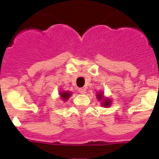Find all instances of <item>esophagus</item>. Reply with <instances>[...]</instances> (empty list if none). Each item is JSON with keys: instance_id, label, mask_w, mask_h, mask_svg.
<instances>
[{"instance_id": "obj_1", "label": "esophagus", "mask_w": 159, "mask_h": 159, "mask_svg": "<svg viewBox=\"0 0 159 159\" xmlns=\"http://www.w3.org/2000/svg\"><path fill=\"white\" fill-rule=\"evenodd\" d=\"M79 92L81 93V94H85L86 93V89H85L84 87H82V88H79Z\"/></svg>"}]
</instances>
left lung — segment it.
Returning a JSON list of instances; mask_svg holds the SVG:
<instances>
[{
    "mask_svg": "<svg viewBox=\"0 0 159 159\" xmlns=\"http://www.w3.org/2000/svg\"><path fill=\"white\" fill-rule=\"evenodd\" d=\"M102 97H102V93H98V94H97V98H98L99 100L102 99ZM103 101H104V102H103V105H102V106H110V104H111V101H110V100L104 99Z\"/></svg>",
    "mask_w": 159,
    "mask_h": 159,
    "instance_id": "left-lung-1",
    "label": "left lung"
}]
</instances>
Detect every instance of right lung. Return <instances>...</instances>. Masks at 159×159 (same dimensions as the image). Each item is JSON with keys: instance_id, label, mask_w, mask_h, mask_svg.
<instances>
[{"instance_id": "1", "label": "right lung", "mask_w": 159, "mask_h": 159, "mask_svg": "<svg viewBox=\"0 0 159 159\" xmlns=\"http://www.w3.org/2000/svg\"><path fill=\"white\" fill-rule=\"evenodd\" d=\"M60 96H61V97L62 98V100L63 101H65V100H67L68 98H69V96H70V92H61L60 93Z\"/></svg>"}]
</instances>
